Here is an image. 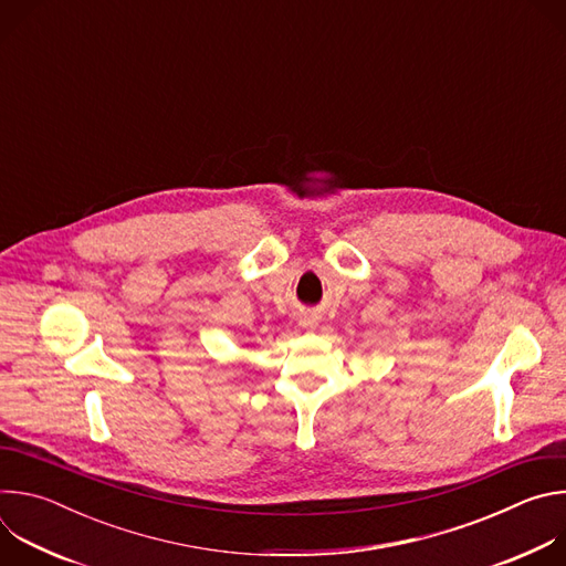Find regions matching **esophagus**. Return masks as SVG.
Masks as SVG:
<instances>
[{"mask_svg":"<svg viewBox=\"0 0 566 566\" xmlns=\"http://www.w3.org/2000/svg\"><path fill=\"white\" fill-rule=\"evenodd\" d=\"M300 325H302V327H306V329H311V327H315V325H317V317H315L313 313H304V315L300 317Z\"/></svg>","mask_w":566,"mask_h":566,"instance_id":"esophagus-1","label":"esophagus"}]
</instances>
